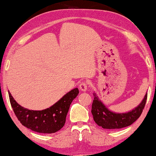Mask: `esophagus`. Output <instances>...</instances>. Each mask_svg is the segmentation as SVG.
I'll use <instances>...</instances> for the list:
<instances>
[{"mask_svg": "<svg viewBox=\"0 0 156 156\" xmlns=\"http://www.w3.org/2000/svg\"><path fill=\"white\" fill-rule=\"evenodd\" d=\"M79 88H80V90L81 91H82V92H85V91L87 90V83L85 82H82L80 84V86H79Z\"/></svg>", "mask_w": 156, "mask_h": 156, "instance_id": "34e87169", "label": "esophagus"}]
</instances>
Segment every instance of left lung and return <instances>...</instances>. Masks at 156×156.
Returning <instances> with one entry per match:
<instances>
[{
  "instance_id": "8db88e82",
  "label": "left lung",
  "mask_w": 156,
  "mask_h": 156,
  "mask_svg": "<svg viewBox=\"0 0 156 156\" xmlns=\"http://www.w3.org/2000/svg\"><path fill=\"white\" fill-rule=\"evenodd\" d=\"M94 100L92 106V114L94 122L104 129H120L132 125L140 116L147 100L146 93L138 106L130 112H114L109 110L99 99L96 93H93Z\"/></svg>"
}]
</instances>
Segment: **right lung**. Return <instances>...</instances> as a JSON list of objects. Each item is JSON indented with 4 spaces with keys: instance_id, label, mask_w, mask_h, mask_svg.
I'll use <instances>...</instances> for the list:
<instances>
[{
    "instance_id": "right-lung-1",
    "label": "right lung",
    "mask_w": 156,
    "mask_h": 156,
    "mask_svg": "<svg viewBox=\"0 0 156 156\" xmlns=\"http://www.w3.org/2000/svg\"><path fill=\"white\" fill-rule=\"evenodd\" d=\"M78 94V88H74L50 108L43 110H31L18 104L9 92L11 107L21 124L35 132L50 134L63 127L71 103Z\"/></svg>"
}]
</instances>
